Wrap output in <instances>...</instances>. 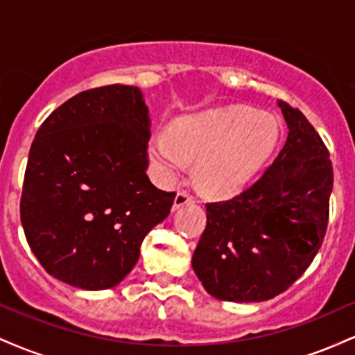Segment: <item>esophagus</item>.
Here are the masks:
<instances>
[{"mask_svg":"<svg viewBox=\"0 0 355 355\" xmlns=\"http://www.w3.org/2000/svg\"><path fill=\"white\" fill-rule=\"evenodd\" d=\"M191 203H193V198H191L187 191H178V193L175 195L173 210L182 209V207H185V205H191Z\"/></svg>","mask_w":355,"mask_h":355,"instance_id":"1","label":"esophagus"}]
</instances>
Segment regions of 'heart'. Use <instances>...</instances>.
Segmentation results:
<instances>
[{
	"label": "heart",
	"instance_id": "heart-1",
	"mask_svg": "<svg viewBox=\"0 0 355 355\" xmlns=\"http://www.w3.org/2000/svg\"><path fill=\"white\" fill-rule=\"evenodd\" d=\"M279 135V123L270 113L248 107L214 108L180 118L172 132H155L148 155L165 178L195 164V182L203 193L230 197L266 166Z\"/></svg>",
	"mask_w": 355,
	"mask_h": 355
}]
</instances>
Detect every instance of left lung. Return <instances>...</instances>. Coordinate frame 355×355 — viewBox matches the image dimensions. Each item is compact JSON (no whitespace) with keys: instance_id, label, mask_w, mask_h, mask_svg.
Here are the masks:
<instances>
[{"instance_id":"obj_1","label":"left lung","mask_w":355,"mask_h":355,"mask_svg":"<svg viewBox=\"0 0 355 355\" xmlns=\"http://www.w3.org/2000/svg\"><path fill=\"white\" fill-rule=\"evenodd\" d=\"M277 105L288 135L274 164L235 198L207 205L191 267L218 300L274 299L307 270L324 242L334 185L329 152L302 112Z\"/></svg>"}]
</instances>
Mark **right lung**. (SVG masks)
Listing matches in <instances>:
<instances>
[{"label":"right lung","mask_w":355,"mask_h":355,"mask_svg":"<svg viewBox=\"0 0 355 355\" xmlns=\"http://www.w3.org/2000/svg\"><path fill=\"white\" fill-rule=\"evenodd\" d=\"M150 116L140 88L110 85L64 101L36 132L21 195L30 248L61 282L105 291L132 272L173 191L146 177Z\"/></svg>","instance_id":"add662e5"}]
</instances>
